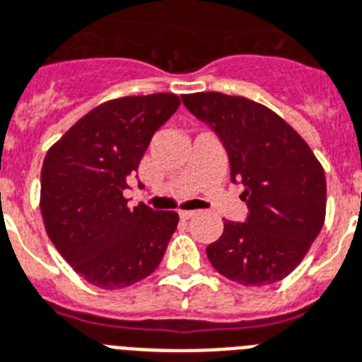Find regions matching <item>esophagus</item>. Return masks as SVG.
<instances>
[{
  "label": "esophagus",
  "instance_id": "34e87169",
  "mask_svg": "<svg viewBox=\"0 0 362 362\" xmlns=\"http://www.w3.org/2000/svg\"><path fill=\"white\" fill-rule=\"evenodd\" d=\"M178 216H180L182 219H191V217L197 216V211H193V210H180V211H178Z\"/></svg>",
  "mask_w": 362,
  "mask_h": 362
}]
</instances>
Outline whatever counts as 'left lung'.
Segmentation results:
<instances>
[{"label":"left lung","mask_w":362,"mask_h":362,"mask_svg":"<svg viewBox=\"0 0 362 362\" xmlns=\"http://www.w3.org/2000/svg\"><path fill=\"white\" fill-rule=\"evenodd\" d=\"M182 102L221 139L230 180L247 202L245 223L225 221L206 247L223 277L243 286L283 281L298 267L325 221L324 167L292 126L269 107L223 93L184 95Z\"/></svg>","instance_id":"8db88e82"}]
</instances>
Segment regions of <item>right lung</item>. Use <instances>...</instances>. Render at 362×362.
Masks as SVG:
<instances>
[{
  "label": "right lung",
  "instance_id": "obj_1",
  "mask_svg": "<svg viewBox=\"0 0 362 362\" xmlns=\"http://www.w3.org/2000/svg\"><path fill=\"white\" fill-rule=\"evenodd\" d=\"M173 93L124 96L81 117L48 151L40 211L49 240L87 283L119 290L160 266L176 211L128 206L122 191L154 132L178 110Z\"/></svg>",
  "mask_w": 362,
  "mask_h": 362
}]
</instances>
